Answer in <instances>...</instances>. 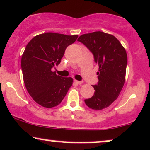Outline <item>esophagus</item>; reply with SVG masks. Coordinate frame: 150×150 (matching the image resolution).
Wrapping results in <instances>:
<instances>
[{"instance_id":"esophagus-1","label":"esophagus","mask_w":150,"mask_h":150,"mask_svg":"<svg viewBox=\"0 0 150 150\" xmlns=\"http://www.w3.org/2000/svg\"><path fill=\"white\" fill-rule=\"evenodd\" d=\"M74 82H75V83H77V84H82V81H78V80H74Z\"/></svg>"}]
</instances>
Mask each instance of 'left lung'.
<instances>
[{"label": "left lung", "mask_w": 150, "mask_h": 150, "mask_svg": "<svg viewBox=\"0 0 150 150\" xmlns=\"http://www.w3.org/2000/svg\"><path fill=\"white\" fill-rule=\"evenodd\" d=\"M80 41L92 52L98 66V82L93 85L94 95L85 99L88 107L100 110L109 107L119 96L125 82L127 54L120 41L102 31L83 34Z\"/></svg>", "instance_id": "obj_1"}]
</instances>
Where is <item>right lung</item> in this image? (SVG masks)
<instances>
[{
	"mask_svg": "<svg viewBox=\"0 0 150 150\" xmlns=\"http://www.w3.org/2000/svg\"><path fill=\"white\" fill-rule=\"evenodd\" d=\"M78 35L45 33L33 38L21 57V69L30 96L42 107L51 108L61 103L72 86V77L57 75L52 68L60 64L65 50Z\"/></svg>",
	"mask_w": 150,
	"mask_h": 150,
	"instance_id": "1",
	"label": "right lung"
}]
</instances>
